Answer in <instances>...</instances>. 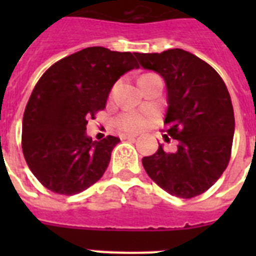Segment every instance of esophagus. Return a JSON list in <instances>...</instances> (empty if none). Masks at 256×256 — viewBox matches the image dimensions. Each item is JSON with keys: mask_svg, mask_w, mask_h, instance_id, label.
Listing matches in <instances>:
<instances>
[{"mask_svg": "<svg viewBox=\"0 0 256 256\" xmlns=\"http://www.w3.org/2000/svg\"><path fill=\"white\" fill-rule=\"evenodd\" d=\"M136 134H122L120 140H136Z\"/></svg>", "mask_w": 256, "mask_h": 256, "instance_id": "obj_1", "label": "esophagus"}]
</instances>
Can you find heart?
Segmentation results:
<instances>
[{
	"label": "heart",
	"mask_w": 256,
	"mask_h": 256,
	"mask_svg": "<svg viewBox=\"0 0 256 256\" xmlns=\"http://www.w3.org/2000/svg\"><path fill=\"white\" fill-rule=\"evenodd\" d=\"M150 122V116L146 112H134V110H128V112H120V116L114 120V124L120 130L128 132H140L144 126H148Z\"/></svg>",
	"instance_id": "heart-1"
}]
</instances>
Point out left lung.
Wrapping results in <instances>:
<instances>
[{
    "label": "left lung",
    "mask_w": 256,
    "mask_h": 256,
    "mask_svg": "<svg viewBox=\"0 0 256 256\" xmlns=\"http://www.w3.org/2000/svg\"><path fill=\"white\" fill-rule=\"evenodd\" d=\"M140 66L164 77L168 88L166 142L142 160L154 182L178 198H194L214 184L230 162L235 118L230 94L214 68L182 49L136 53Z\"/></svg>",
    "instance_id": "8db88e82"
}]
</instances>
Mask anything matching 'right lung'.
Returning <instances> with one entry per match:
<instances>
[{
  "instance_id": "add662e5",
  "label": "right lung",
  "mask_w": 256,
  "mask_h": 256,
  "mask_svg": "<svg viewBox=\"0 0 256 256\" xmlns=\"http://www.w3.org/2000/svg\"><path fill=\"white\" fill-rule=\"evenodd\" d=\"M140 68L130 52L86 48L42 74L22 120V152L34 176L48 190L74 195L100 180L120 138L92 140L88 120L106 108L120 76Z\"/></svg>"
}]
</instances>
